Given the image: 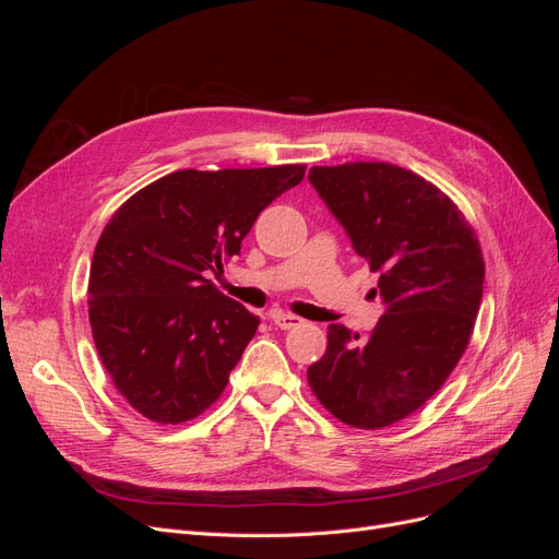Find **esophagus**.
Returning <instances> with one entry per match:
<instances>
[{
  "instance_id": "34e87169",
  "label": "esophagus",
  "mask_w": 559,
  "mask_h": 559,
  "mask_svg": "<svg viewBox=\"0 0 559 559\" xmlns=\"http://www.w3.org/2000/svg\"><path fill=\"white\" fill-rule=\"evenodd\" d=\"M273 324L282 331H289V329H296L302 324V319L298 314H292V312H275L273 314Z\"/></svg>"
}]
</instances>
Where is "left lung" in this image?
<instances>
[{"label": "left lung", "instance_id": "obj_1", "mask_svg": "<svg viewBox=\"0 0 559 559\" xmlns=\"http://www.w3.org/2000/svg\"><path fill=\"white\" fill-rule=\"evenodd\" d=\"M308 177L380 275L373 292L386 306L359 345V333L329 326L310 389L349 427L396 425L443 386L468 347L485 282L480 242L460 207L405 167L314 165Z\"/></svg>", "mask_w": 559, "mask_h": 559}]
</instances>
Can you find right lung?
Masks as SVG:
<instances>
[{
    "label": "right lung",
    "mask_w": 559,
    "mask_h": 559,
    "mask_svg": "<svg viewBox=\"0 0 559 559\" xmlns=\"http://www.w3.org/2000/svg\"><path fill=\"white\" fill-rule=\"evenodd\" d=\"M306 165L179 170L144 186L99 235L88 280L93 341L114 386L158 425L224 394L259 317L207 280Z\"/></svg>",
    "instance_id": "obj_1"
}]
</instances>
